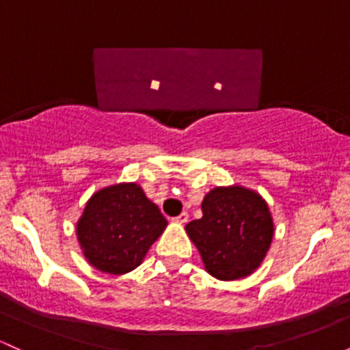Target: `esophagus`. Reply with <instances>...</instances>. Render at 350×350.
I'll return each mask as SVG.
<instances>
[{
  "instance_id": "34e87169",
  "label": "esophagus",
  "mask_w": 350,
  "mask_h": 350,
  "mask_svg": "<svg viewBox=\"0 0 350 350\" xmlns=\"http://www.w3.org/2000/svg\"><path fill=\"white\" fill-rule=\"evenodd\" d=\"M172 221L178 222V224H186V222L189 221V214H187V213H181L178 217L172 219Z\"/></svg>"
}]
</instances>
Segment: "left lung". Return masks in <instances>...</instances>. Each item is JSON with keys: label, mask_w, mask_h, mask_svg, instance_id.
Instances as JSON below:
<instances>
[{"label": "left lung", "mask_w": 350, "mask_h": 350, "mask_svg": "<svg viewBox=\"0 0 350 350\" xmlns=\"http://www.w3.org/2000/svg\"><path fill=\"white\" fill-rule=\"evenodd\" d=\"M202 217L186 224L204 269L219 281L251 275L266 257L274 221L266 199L249 187H213L202 199Z\"/></svg>", "instance_id": "1"}]
</instances>
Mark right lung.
<instances>
[{"label": "right lung", "instance_id": "add662e5", "mask_svg": "<svg viewBox=\"0 0 350 350\" xmlns=\"http://www.w3.org/2000/svg\"><path fill=\"white\" fill-rule=\"evenodd\" d=\"M166 226V217L139 184L119 183L88 199L76 222V237L91 266L121 275L143 262Z\"/></svg>", "mask_w": 350, "mask_h": 350}]
</instances>
